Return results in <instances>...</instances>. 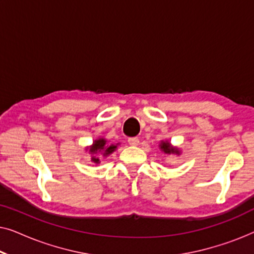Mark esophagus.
I'll return each instance as SVG.
<instances>
[{
	"mask_svg": "<svg viewBox=\"0 0 254 254\" xmlns=\"http://www.w3.org/2000/svg\"><path fill=\"white\" fill-rule=\"evenodd\" d=\"M138 138L137 137H130L128 138V143H129L130 145H137L138 144Z\"/></svg>",
	"mask_w": 254,
	"mask_h": 254,
	"instance_id": "esophagus-1",
	"label": "esophagus"
}]
</instances>
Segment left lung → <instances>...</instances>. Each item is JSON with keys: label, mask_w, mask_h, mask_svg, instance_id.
I'll return each instance as SVG.
<instances>
[{"label": "left lung", "mask_w": 254, "mask_h": 254, "mask_svg": "<svg viewBox=\"0 0 254 254\" xmlns=\"http://www.w3.org/2000/svg\"><path fill=\"white\" fill-rule=\"evenodd\" d=\"M159 149H161V150L166 155H179L180 154L179 149L176 147H172V145L170 144L168 141H162L161 144H159Z\"/></svg>", "instance_id": "1"}]
</instances>
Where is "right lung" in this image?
Segmentation results:
<instances>
[{"mask_svg": "<svg viewBox=\"0 0 254 254\" xmlns=\"http://www.w3.org/2000/svg\"><path fill=\"white\" fill-rule=\"evenodd\" d=\"M118 144H107L105 138L100 137L98 140L93 142L91 147L89 148V154H91V161L95 163H99V158L97 157V155L102 154L104 157L112 154V152L117 149Z\"/></svg>", "mask_w": 254, "mask_h": 254, "instance_id": "1", "label": "right lung"}]
</instances>
